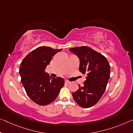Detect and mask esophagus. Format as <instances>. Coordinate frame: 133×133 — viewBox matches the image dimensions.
Wrapping results in <instances>:
<instances>
[{"mask_svg":"<svg viewBox=\"0 0 133 133\" xmlns=\"http://www.w3.org/2000/svg\"><path fill=\"white\" fill-rule=\"evenodd\" d=\"M65 83H67V84H70L71 82L70 81H65Z\"/></svg>","mask_w":133,"mask_h":133,"instance_id":"34e87169","label":"esophagus"}]
</instances>
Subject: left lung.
Instances as JSON below:
<instances>
[{"label":"left lung","instance_id":"obj_1","mask_svg":"<svg viewBox=\"0 0 133 133\" xmlns=\"http://www.w3.org/2000/svg\"><path fill=\"white\" fill-rule=\"evenodd\" d=\"M71 52L80 60L79 71L86 75L83 86L72 94L77 104L90 108L99 101L104 94L110 77V66L105 56L87 46L71 48Z\"/></svg>","mask_w":133,"mask_h":133}]
</instances>
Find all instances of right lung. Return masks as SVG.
<instances>
[{
    "instance_id": "add662e5",
    "label": "right lung",
    "mask_w": 133,
    "mask_h": 133,
    "mask_svg": "<svg viewBox=\"0 0 133 133\" xmlns=\"http://www.w3.org/2000/svg\"><path fill=\"white\" fill-rule=\"evenodd\" d=\"M61 50L41 46L28 54L21 63V82L28 96L38 105L53 102L64 85L62 77L52 78L45 72L52 57Z\"/></svg>"
}]
</instances>
